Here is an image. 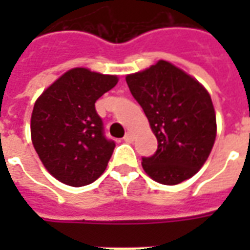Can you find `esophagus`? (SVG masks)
<instances>
[{
    "label": "esophagus",
    "mask_w": 250,
    "mask_h": 250,
    "mask_svg": "<svg viewBox=\"0 0 250 250\" xmlns=\"http://www.w3.org/2000/svg\"><path fill=\"white\" fill-rule=\"evenodd\" d=\"M123 139H125V142H127V143H131V142L134 141V135H132L131 132H127Z\"/></svg>",
    "instance_id": "1"
}]
</instances>
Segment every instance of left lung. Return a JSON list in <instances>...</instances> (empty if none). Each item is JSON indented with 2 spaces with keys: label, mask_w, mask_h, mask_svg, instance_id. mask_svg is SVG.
Segmentation results:
<instances>
[{
  "label": "left lung",
  "mask_w": 250,
  "mask_h": 250,
  "mask_svg": "<svg viewBox=\"0 0 250 250\" xmlns=\"http://www.w3.org/2000/svg\"><path fill=\"white\" fill-rule=\"evenodd\" d=\"M125 82L158 141L155 154L142 158L143 170L162 185H178L191 178L206 162L217 134L209 92L194 77L165 60L127 75Z\"/></svg>",
  "instance_id": "1"
}]
</instances>
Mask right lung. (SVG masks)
I'll list each match as a JSON object with an SVG mask.
<instances>
[{"label": "right lung", "mask_w": 250, "mask_h": 250, "mask_svg": "<svg viewBox=\"0 0 250 250\" xmlns=\"http://www.w3.org/2000/svg\"><path fill=\"white\" fill-rule=\"evenodd\" d=\"M118 83V76L87 68L65 72L36 100L30 135L36 152L60 182L80 188L104 173L115 142L104 135L95 103Z\"/></svg>", "instance_id": "right-lung-1"}]
</instances>
